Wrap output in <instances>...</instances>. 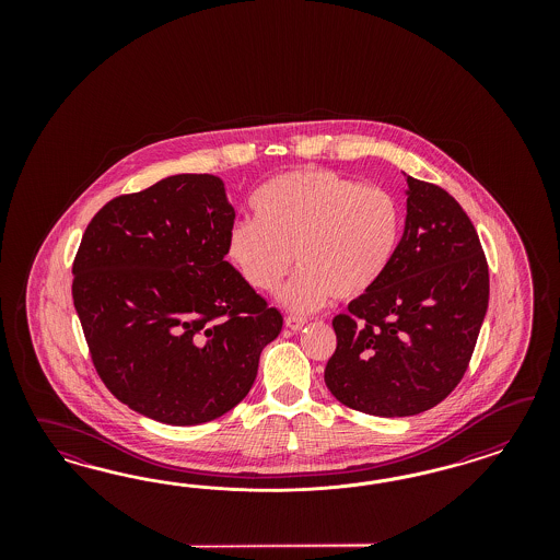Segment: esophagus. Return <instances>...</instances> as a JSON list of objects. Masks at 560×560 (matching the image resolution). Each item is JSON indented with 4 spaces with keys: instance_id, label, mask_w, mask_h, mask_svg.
Listing matches in <instances>:
<instances>
[{
    "instance_id": "esophagus-1",
    "label": "esophagus",
    "mask_w": 560,
    "mask_h": 560,
    "mask_svg": "<svg viewBox=\"0 0 560 560\" xmlns=\"http://www.w3.org/2000/svg\"><path fill=\"white\" fill-rule=\"evenodd\" d=\"M305 324H307V318H304V316H288L285 318V326H288L289 330H293V332L302 330Z\"/></svg>"
}]
</instances>
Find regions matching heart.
<instances>
[{"label":"heart","instance_id":"1","mask_svg":"<svg viewBox=\"0 0 560 560\" xmlns=\"http://www.w3.org/2000/svg\"><path fill=\"white\" fill-rule=\"evenodd\" d=\"M255 220H237L228 256L240 275L271 291L293 262L300 271L279 300L295 312L316 310L335 295L355 300L372 291L400 244V207L384 188L323 168L279 174L253 197Z\"/></svg>","mask_w":560,"mask_h":560}]
</instances>
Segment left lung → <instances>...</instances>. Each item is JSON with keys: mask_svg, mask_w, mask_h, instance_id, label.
I'll use <instances>...</instances> for the list:
<instances>
[{"mask_svg": "<svg viewBox=\"0 0 560 560\" xmlns=\"http://www.w3.org/2000/svg\"><path fill=\"white\" fill-rule=\"evenodd\" d=\"M407 220L390 269L335 316L324 382L345 407L410 417L440 405L468 368L489 307L475 225L443 188L407 176Z\"/></svg>", "mask_w": 560, "mask_h": 560, "instance_id": "1", "label": "left lung"}]
</instances>
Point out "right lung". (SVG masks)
Listing matches in <instances>:
<instances>
[{"instance_id":"right-lung-1","label":"right lung","mask_w":560,"mask_h":560,"mask_svg":"<svg viewBox=\"0 0 560 560\" xmlns=\"http://www.w3.org/2000/svg\"><path fill=\"white\" fill-rule=\"evenodd\" d=\"M236 211L213 174H174L88 223L73 305L96 372L158 423L213 421L250 392L283 316L225 260Z\"/></svg>"}]
</instances>
